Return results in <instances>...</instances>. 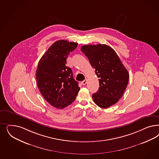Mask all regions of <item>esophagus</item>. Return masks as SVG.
I'll list each match as a JSON object with an SVG mask.
<instances>
[{"instance_id":"obj_1","label":"esophagus","mask_w":159,"mask_h":159,"mask_svg":"<svg viewBox=\"0 0 159 159\" xmlns=\"http://www.w3.org/2000/svg\"><path fill=\"white\" fill-rule=\"evenodd\" d=\"M87 79H85V80H84L83 81L81 82V84H82L83 85H85V84H87Z\"/></svg>"}]
</instances>
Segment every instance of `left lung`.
Returning <instances> with one entry per match:
<instances>
[{
  "label": "left lung",
  "instance_id": "1",
  "mask_svg": "<svg viewBox=\"0 0 159 159\" xmlns=\"http://www.w3.org/2000/svg\"><path fill=\"white\" fill-rule=\"evenodd\" d=\"M99 78V87L92 95L98 107L108 108L118 102L128 84V71L116 52L106 44L85 45L81 48Z\"/></svg>",
  "mask_w": 159,
  "mask_h": 159
}]
</instances>
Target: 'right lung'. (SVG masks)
I'll return each mask as SVG.
<instances>
[{"label": "right lung", "instance_id": "obj_1", "mask_svg": "<svg viewBox=\"0 0 159 159\" xmlns=\"http://www.w3.org/2000/svg\"><path fill=\"white\" fill-rule=\"evenodd\" d=\"M78 44L61 40L54 43L42 56L36 70L37 87L51 106L63 109L74 101L80 88L67 67V58Z\"/></svg>", "mask_w": 159, "mask_h": 159}]
</instances>
